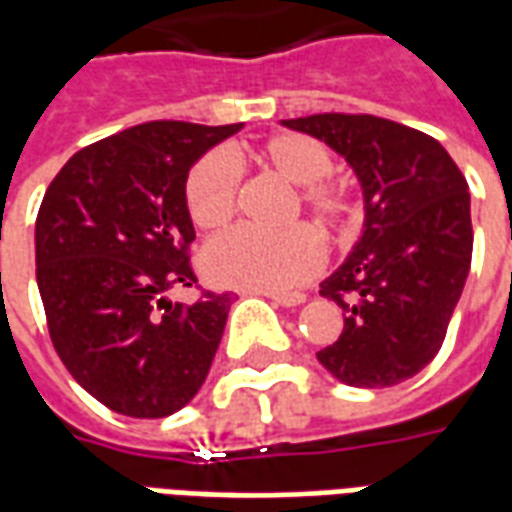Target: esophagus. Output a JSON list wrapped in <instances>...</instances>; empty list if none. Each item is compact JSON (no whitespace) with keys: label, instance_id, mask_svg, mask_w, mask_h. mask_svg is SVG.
Listing matches in <instances>:
<instances>
[{"label":"esophagus","instance_id":"obj_1","mask_svg":"<svg viewBox=\"0 0 512 512\" xmlns=\"http://www.w3.org/2000/svg\"><path fill=\"white\" fill-rule=\"evenodd\" d=\"M255 293L257 296H268V299L274 301V304H279V307H299V304L307 301L304 293H263V290H255Z\"/></svg>","mask_w":512,"mask_h":512}]
</instances>
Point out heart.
Instances as JSON below:
<instances>
[{
    "label": "heart",
    "instance_id": "heart-1",
    "mask_svg": "<svg viewBox=\"0 0 512 512\" xmlns=\"http://www.w3.org/2000/svg\"><path fill=\"white\" fill-rule=\"evenodd\" d=\"M257 164L296 189L301 211L332 238H345L356 224L351 186L334 178L332 153L321 139L296 131L268 136L255 147ZM241 172L224 150H211L186 178V211L200 230L216 233L230 224ZM205 274L222 285L263 293H285L310 282L323 266V241L312 227L296 224L282 233L233 230L202 252Z\"/></svg>",
    "mask_w": 512,
    "mask_h": 512
}]
</instances>
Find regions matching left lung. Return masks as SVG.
<instances>
[{"label":"left lung","mask_w":512,"mask_h":512,"mask_svg":"<svg viewBox=\"0 0 512 512\" xmlns=\"http://www.w3.org/2000/svg\"><path fill=\"white\" fill-rule=\"evenodd\" d=\"M351 164L365 194V230L321 296L345 326L318 351L348 386H395L439 354L472 266L469 186L450 153L417 128L376 115L282 120Z\"/></svg>","instance_id":"left-lung-1"}]
</instances>
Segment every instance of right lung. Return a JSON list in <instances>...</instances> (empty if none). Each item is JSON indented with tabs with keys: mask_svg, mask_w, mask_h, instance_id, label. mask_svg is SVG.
Segmentation results:
<instances>
[{
	"mask_svg": "<svg viewBox=\"0 0 512 512\" xmlns=\"http://www.w3.org/2000/svg\"><path fill=\"white\" fill-rule=\"evenodd\" d=\"M241 128L156 120L106 136L73 153L40 202L35 266L51 343L117 414L169 417L211 370L233 296L180 304L167 293L197 282L189 169Z\"/></svg>",
	"mask_w": 512,
	"mask_h": 512,
	"instance_id": "add662e5",
	"label": "right lung"
}]
</instances>
